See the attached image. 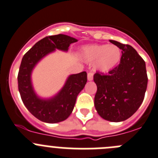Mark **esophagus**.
Listing matches in <instances>:
<instances>
[{"label":"esophagus","mask_w":158,"mask_h":158,"mask_svg":"<svg viewBox=\"0 0 158 158\" xmlns=\"http://www.w3.org/2000/svg\"><path fill=\"white\" fill-rule=\"evenodd\" d=\"M94 79V74L92 72H89L87 74V80L88 81H92Z\"/></svg>","instance_id":"1"}]
</instances>
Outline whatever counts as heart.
I'll return each mask as SVG.
<instances>
[{"label": "heart", "mask_w": 158, "mask_h": 158, "mask_svg": "<svg viewBox=\"0 0 158 158\" xmlns=\"http://www.w3.org/2000/svg\"><path fill=\"white\" fill-rule=\"evenodd\" d=\"M82 57L88 63L94 62V69L107 73L120 63L122 51L114 44H92L85 46L81 51Z\"/></svg>", "instance_id": "obj_1"}]
</instances>
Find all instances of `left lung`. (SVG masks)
<instances>
[{"label": "left lung", "mask_w": 158, "mask_h": 158, "mask_svg": "<svg viewBox=\"0 0 158 158\" xmlns=\"http://www.w3.org/2000/svg\"><path fill=\"white\" fill-rule=\"evenodd\" d=\"M109 41L122 50V58L118 65L107 75L94 74L97 86L94 106L102 118L119 122L130 118L140 107L148 79L145 61L132 47Z\"/></svg>", "instance_id": "8db88e82"}]
</instances>
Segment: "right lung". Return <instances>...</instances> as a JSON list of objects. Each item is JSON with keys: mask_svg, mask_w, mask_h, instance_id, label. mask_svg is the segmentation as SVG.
I'll list each match as a JSON object with an SVG mask.
<instances>
[{"mask_svg": "<svg viewBox=\"0 0 158 158\" xmlns=\"http://www.w3.org/2000/svg\"><path fill=\"white\" fill-rule=\"evenodd\" d=\"M77 41L76 38L64 34L47 36L38 41L23 57L18 75L22 101L32 115L46 123H57L69 117L78 95L87 82V74L82 72L70 75L55 95L44 98L35 91L32 82V71L46 56L56 50L67 52L70 44Z\"/></svg>", "mask_w": 158, "mask_h": 158, "instance_id": "add662e5", "label": "right lung"}]
</instances>
